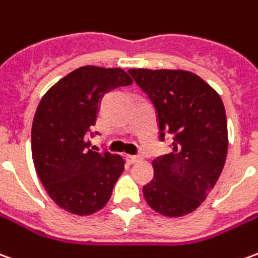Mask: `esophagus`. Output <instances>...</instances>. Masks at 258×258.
Segmentation results:
<instances>
[{"label": "esophagus", "instance_id": "obj_1", "mask_svg": "<svg viewBox=\"0 0 258 258\" xmlns=\"http://www.w3.org/2000/svg\"><path fill=\"white\" fill-rule=\"evenodd\" d=\"M125 160H127L130 164H134V163L140 162L141 157L140 156H134V155H127V156H125Z\"/></svg>", "mask_w": 258, "mask_h": 258}]
</instances>
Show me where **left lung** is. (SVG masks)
<instances>
[{"instance_id": "left-lung-1", "label": "left lung", "mask_w": 258, "mask_h": 258, "mask_svg": "<svg viewBox=\"0 0 258 258\" xmlns=\"http://www.w3.org/2000/svg\"><path fill=\"white\" fill-rule=\"evenodd\" d=\"M157 110L160 140L173 135V151L152 162L144 185L146 203L166 217L199 207L224 168L228 152L225 107L213 87L188 70L130 69Z\"/></svg>"}]
</instances>
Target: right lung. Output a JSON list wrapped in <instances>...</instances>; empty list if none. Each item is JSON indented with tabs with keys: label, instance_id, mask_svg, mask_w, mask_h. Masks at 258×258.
I'll list each match as a JSON object with an SVG mask.
<instances>
[{
	"label": "right lung",
	"instance_id": "add662e5",
	"mask_svg": "<svg viewBox=\"0 0 258 258\" xmlns=\"http://www.w3.org/2000/svg\"><path fill=\"white\" fill-rule=\"evenodd\" d=\"M131 83L123 69L83 66L53 84L37 106L31 127L34 167L49 198L68 213L90 216L112 196L123 157L91 149L85 134L95 124L103 94Z\"/></svg>",
	"mask_w": 258,
	"mask_h": 258
}]
</instances>
